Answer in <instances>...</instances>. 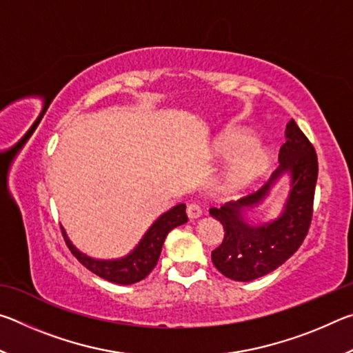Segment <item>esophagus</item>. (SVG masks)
I'll list each match as a JSON object with an SVG mask.
<instances>
[{"label": "esophagus", "instance_id": "esophagus-1", "mask_svg": "<svg viewBox=\"0 0 353 353\" xmlns=\"http://www.w3.org/2000/svg\"><path fill=\"white\" fill-rule=\"evenodd\" d=\"M187 214L190 219H198L199 216H202V208L198 202H191V204L187 205Z\"/></svg>", "mask_w": 353, "mask_h": 353}]
</instances>
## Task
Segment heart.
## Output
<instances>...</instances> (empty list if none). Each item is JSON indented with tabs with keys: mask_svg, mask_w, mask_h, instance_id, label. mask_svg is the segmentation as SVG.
Instances as JSON below:
<instances>
[{
	"mask_svg": "<svg viewBox=\"0 0 353 353\" xmlns=\"http://www.w3.org/2000/svg\"><path fill=\"white\" fill-rule=\"evenodd\" d=\"M212 154L219 160L232 159L223 174L227 190H241L265 172L270 157L244 129H229L213 143Z\"/></svg>",
	"mask_w": 353,
	"mask_h": 353,
	"instance_id": "b5f03b06",
	"label": "heart"
}]
</instances>
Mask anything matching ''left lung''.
<instances>
[{"instance_id": "1", "label": "left lung", "mask_w": 353, "mask_h": 353, "mask_svg": "<svg viewBox=\"0 0 353 353\" xmlns=\"http://www.w3.org/2000/svg\"><path fill=\"white\" fill-rule=\"evenodd\" d=\"M285 137L279 151L280 165L266 185L240 201L210 208L212 216L224 227V240L212 250V261L232 280L250 282L277 270L301 248L308 234L318 181V155L294 119L286 124ZM285 172L292 176V190L284 212L270 223L249 225L243 212L258 205Z\"/></svg>"}]
</instances>
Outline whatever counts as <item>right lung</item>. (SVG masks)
Returning <instances> with one entry per match:
<instances>
[{
	"label": "right lung",
	"mask_w": 353,
	"mask_h": 353,
	"mask_svg": "<svg viewBox=\"0 0 353 353\" xmlns=\"http://www.w3.org/2000/svg\"><path fill=\"white\" fill-rule=\"evenodd\" d=\"M188 221L185 213V204H177L170 212L163 213L155 223L149 227V230L141 238V241L137 244V248L129 255L117 260H97L92 259L81 250H77L73 243L68 240L62 227V235L65 238L68 249L71 250L77 260H79L88 271L97 274L101 279L109 280L119 285H132L140 282L149 276L155 265H157L160 252L166 235L177 225H182Z\"/></svg>",
	"instance_id": "1"
}]
</instances>
